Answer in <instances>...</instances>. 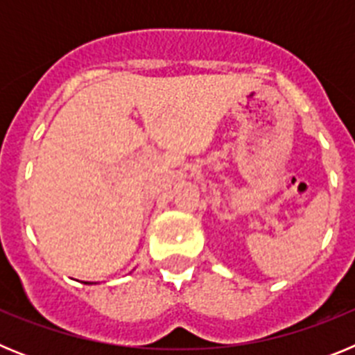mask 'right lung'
I'll return each instance as SVG.
<instances>
[{"instance_id":"obj_1","label":"right lung","mask_w":355,"mask_h":355,"mask_svg":"<svg viewBox=\"0 0 355 355\" xmlns=\"http://www.w3.org/2000/svg\"><path fill=\"white\" fill-rule=\"evenodd\" d=\"M87 284H89V283H87Z\"/></svg>"}]
</instances>
